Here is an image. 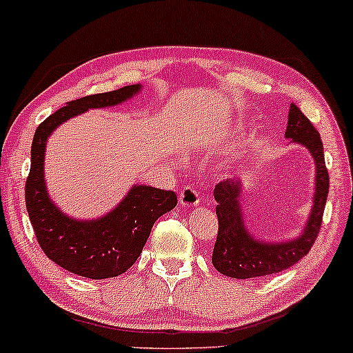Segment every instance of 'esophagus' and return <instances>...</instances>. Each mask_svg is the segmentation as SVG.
I'll list each match as a JSON object with an SVG mask.
<instances>
[{"instance_id": "34e87169", "label": "esophagus", "mask_w": 353, "mask_h": 353, "mask_svg": "<svg viewBox=\"0 0 353 353\" xmlns=\"http://www.w3.org/2000/svg\"><path fill=\"white\" fill-rule=\"evenodd\" d=\"M180 203L186 208H193L199 203V193L194 190L193 186H183L180 191Z\"/></svg>"}]
</instances>
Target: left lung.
I'll list each match as a JSON object with an SVG mask.
<instances>
[{
  "label": "left lung",
  "instance_id": "left-lung-1",
  "mask_svg": "<svg viewBox=\"0 0 353 353\" xmlns=\"http://www.w3.org/2000/svg\"><path fill=\"white\" fill-rule=\"evenodd\" d=\"M285 137L308 148L316 162L314 205L305 232L296 240L287 243H261L254 240L243 225L240 209V181L228 178L219 181L214 188L219 232L212 251V264L223 276L251 279L285 271L308 254L311 246L316 241L329 193V173L324 162L321 136L295 103H290Z\"/></svg>",
  "mask_w": 353,
  "mask_h": 353
}]
</instances>
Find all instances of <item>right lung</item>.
Masks as SVG:
<instances>
[{
	"instance_id": "1",
	"label": "right lung",
	"mask_w": 353,
	"mask_h": 353,
	"mask_svg": "<svg viewBox=\"0 0 353 353\" xmlns=\"http://www.w3.org/2000/svg\"><path fill=\"white\" fill-rule=\"evenodd\" d=\"M141 85L71 100L35 130L30 149V172L26 180V205L37 241L48 259L68 272L87 279H110L126 272L139 258L152 225L176 205L173 191L132 186L120 205L97 221H74L54 208L43 180L45 144L54 128L89 108L112 107L131 99Z\"/></svg>"
}]
</instances>
